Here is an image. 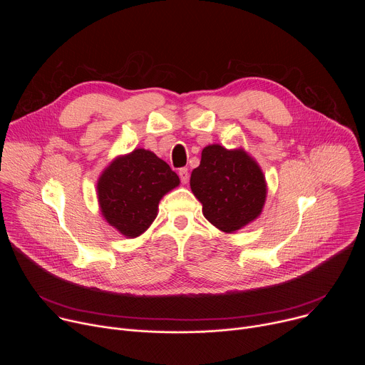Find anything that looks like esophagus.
Returning a JSON list of instances; mask_svg holds the SVG:
<instances>
[{"mask_svg": "<svg viewBox=\"0 0 365 365\" xmlns=\"http://www.w3.org/2000/svg\"><path fill=\"white\" fill-rule=\"evenodd\" d=\"M179 178H180L182 183L186 185L189 182V172H187V169H180L179 170Z\"/></svg>", "mask_w": 365, "mask_h": 365, "instance_id": "obj_1", "label": "esophagus"}]
</instances>
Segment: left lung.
<instances>
[{"label": "left lung", "instance_id": "left-lung-1", "mask_svg": "<svg viewBox=\"0 0 365 365\" xmlns=\"http://www.w3.org/2000/svg\"><path fill=\"white\" fill-rule=\"evenodd\" d=\"M190 189L202 214L215 228L232 234L255 221L267 197L266 176L242 148L210 144L190 175Z\"/></svg>", "mask_w": 365, "mask_h": 365}]
</instances>
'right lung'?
Instances as JSON below:
<instances>
[{
  "mask_svg": "<svg viewBox=\"0 0 365 365\" xmlns=\"http://www.w3.org/2000/svg\"><path fill=\"white\" fill-rule=\"evenodd\" d=\"M179 185V176L150 150L117 155L96 182L102 218L125 238H137L158 217L162 197Z\"/></svg>",
  "mask_w": 365,
  "mask_h": 365,
  "instance_id": "right-lung-1",
  "label": "right lung"
}]
</instances>
